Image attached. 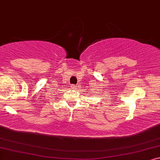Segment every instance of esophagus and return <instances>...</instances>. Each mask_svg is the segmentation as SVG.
<instances>
[{"instance_id":"obj_1","label":"esophagus","mask_w":160,"mask_h":160,"mask_svg":"<svg viewBox=\"0 0 160 160\" xmlns=\"http://www.w3.org/2000/svg\"><path fill=\"white\" fill-rule=\"evenodd\" d=\"M76 88H77V87H76L75 85H72V86H71V88H72V89H76Z\"/></svg>"}]
</instances>
